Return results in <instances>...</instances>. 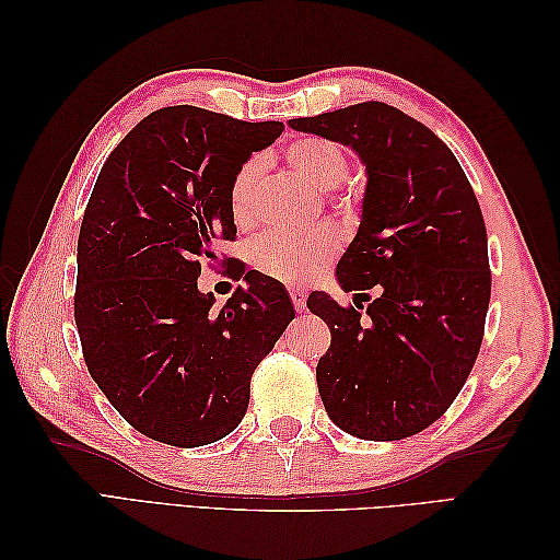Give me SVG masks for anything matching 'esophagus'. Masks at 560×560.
Instances as JSON below:
<instances>
[{
  "instance_id": "1",
  "label": "esophagus",
  "mask_w": 560,
  "mask_h": 560,
  "mask_svg": "<svg viewBox=\"0 0 560 560\" xmlns=\"http://www.w3.org/2000/svg\"><path fill=\"white\" fill-rule=\"evenodd\" d=\"M289 293H291L295 313H303L305 311V291L303 289H289Z\"/></svg>"
}]
</instances>
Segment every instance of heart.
<instances>
[{
  "instance_id": "heart-1",
  "label": "heart",
  "mask_w": 560,
  "mask_h": 560,
  "mask_svg": "<svg viewBox=\"0 0 560 560\" xmlns=\"http://www.w3.org/2000/svg\"><path fill=\"white\" fill-rule=\"evenodd\" d=\"M283 156H287L291 171L299 173L319 192L337 189L349 173L347 153L335 141L323 137L295 139ZM261 168H265L261 159H247L233 175L229 209L237 225H247L255 217V192ZM335 253L337 237L331 231H313L305 235L267 233L257 237L253 249H249V261L269 279H277L281 283H301L313 279Z\"/></svg>"
}]
</instances>
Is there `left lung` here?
<instances>
[{"mask_svg":"<svg viewBox=\"0 0 560 560\" xmlns=\"http://www.w3.org/2000/svg\"><path fill=\"white\" fill-rule=\"evenodd\" d=\"M291 129L355 151L368 173L359 233L337 265L343 291L375 289L365 317L315 291L331 331L317 363L329 419L361 440H401L438 421L477 361L491 301L489 237L459 161L425 125L368 101ZM363 311V305H361Z\"/></svg>","mask_w":560,"mask_h":560,"instance_id":"obj_1","label":"left lung"}]
</instances>
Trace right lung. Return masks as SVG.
Masks as SVG:
<instances>
[{
  "label": "right lung",
  "mask_w": 560,
  "mask_h": 560,
  "mask_svg": "<svg viewBox=\"0 0 560 560\" xmlns=\"http://www.w3.org/2000/svg\"><path fill=\"white\" fill-rule=\"evenodd\" d=\"M281 132L173 105L144 117L93 185L77 247L83 361L122 419L159 443L199 447L237 428L249 377L295 317L287 289L255 269L221 311L197 289L201 259L235 237V171Z\"/></svg>",
  "instance_id": "add662e5"
}]
</instances>
